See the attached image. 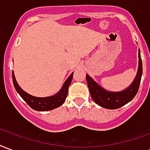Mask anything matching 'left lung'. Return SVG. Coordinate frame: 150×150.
<instances>
[{"instance_id": "8db88e82", "label": "left lung", "mask_w": 150, "mask_h": 150, "mask_svg": "<svg viewBox=\"0 0 150 150\" xmlns=\"http://www.w3.org/2000/svg\"><path fill=\"white\" fill-rule=\"evenodd\" d=\"M138 70L134 80L129 88L121 91H108L94 81L88 75H86L88 86L92 100L96 104L107 109H117L132 100L137 93L142 79V61L140 50L138 51Z\"/></svg>"}]
</instances>
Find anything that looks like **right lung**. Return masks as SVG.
Here are the masks:
<instances>
[{"label":"right lung","mask_w":150,"mask_h":150,"mask_svg":"<svg viewBox=\"0 0 150 150\" xmlns=\"http://www.w3.org/2000/svg\"><path fill=\"white\" fill-rule=\"evenodd\" d=\"M12 75H13V83L16 91H18V94L21 96V97L27 103L28 105L31 108L36 111H50L60 107L65 102L66 98L67 96V93H68L69 86L71 84L72 78H73V72L63 83L61 90L55 95L48 96V97H36V96H33L31 95L28 94L27 92L23 91L19 87L15 79L13 71H12Z\"/></svg>","instance_id":"add662e5"}]
</instances>
